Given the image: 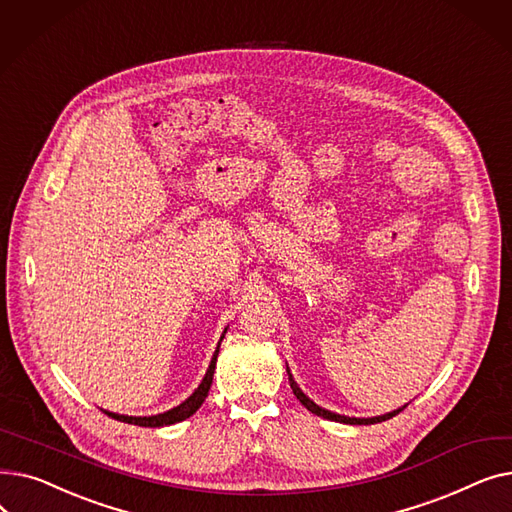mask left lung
Wrapping results in <instances>:
<instances>
[{"mask_svg":"<svg viewBox=\"0 0 512 512\" xmlns=\"http://www.w3.org/2000/svg\"><path fill=\"white\" fill-rule=\"evenodd\" d=\"M286 373H288V382H290V388H292V392H294V396L299 398V402L303 407H307V411H311L313 415H317V417H324V419H330V421H336V423H346V425H371V423H382V421H386V419H390V417H394V415H398L402 409L405 407H400V409H396V411H390V413H386V415H378V417H346V415H338V413H332V411H328V409H324V407H319V405H315V402L299 388V384L294 382V378H292V373H290V369H288V365H286Z\"/></svg>","mask_w":512,"mask_h":512,"instance_id":"left-lung-1","label":"left lung"}]
</instances>
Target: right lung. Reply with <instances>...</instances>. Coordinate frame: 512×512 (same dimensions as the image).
<instances>
[{
    "label": "right lung",
    "mask_w": 512,
    "mask_h": 512,
    "mask_svg": "<svg viewBox=\"0 0 512 512\" xmlns=\"http://www.w3.org/2000/svg\"><path fill=\"white\" fill-rule=\"evenodd\" d=\"M228 330V328H226ZM226 330L218 342V348H215V353L211 357V363L203 375L201 384L195 388V392L188 396L184 402H180L178 407L166 411V413H157V415H151V417H130V415H118V413H110V411H103L105 415H110L118 421H124V423H132V425H141V427H164V425H174V423H180L184 419H188L191 415L197 413V409L203 405V400L207 398L209 394V388H211V382H213V371H215V361H218V353H220V344L226 336Z\"/></svg>",
    "instance_id": "add662e5"
}]
</instances>
